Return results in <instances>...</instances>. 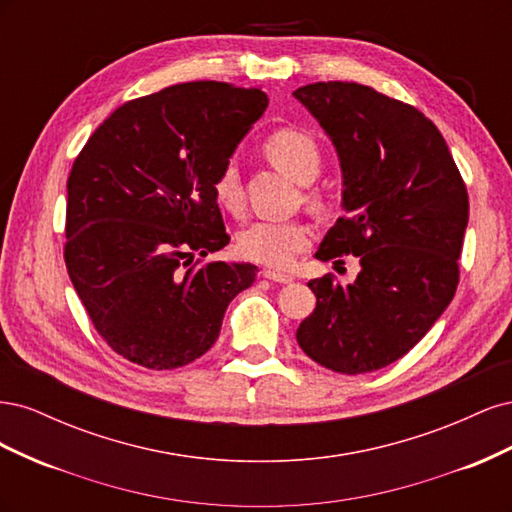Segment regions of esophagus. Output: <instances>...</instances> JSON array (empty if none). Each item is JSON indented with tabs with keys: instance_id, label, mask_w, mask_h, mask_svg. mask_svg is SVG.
<instances>
[{
	"instance_id": "obj_1",
	"label": "esophagus",
	"mask_w": 512,
	"mask_h": 512,
	"mask_svg": "<svg viewBox=\"0 0 512 512\" xmlns=\"http://www.w3.org/2000/svg\"><path fill=\"white\" fill-rule=\"evenodd\" d=\"M262 275L267 277V280L271 282H277V284H292V275H286V273H280V271H273V269H265L262 271Z\"/></svg>"
}]
</instances>
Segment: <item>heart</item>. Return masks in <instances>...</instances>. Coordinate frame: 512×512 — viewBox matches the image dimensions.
<instances>
[{"label":"heart","mask_w":512,"mask_h":512,"mask_svg":"<svg viewBox=\"0 0 512 512\" xmlns=\"http://www.w3.org/2000/svg\"><path fill=\"white\" fill-rule=\"evenodd\" d=\"M265 156L297 183H312L322 168V149L316 138L301 128H277L262 141ZM213 194L230 213L243 209V185L235 162H226L213 179ZM307 200L316 207L327 203L322 190L307 188ZM312 241V228L301 220H258L239 232V254L256 265L286 269Z\"/></svg>","instance_id":"1"}]
</instances>
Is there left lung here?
<instances>
[{
    "label": "left lung",
    "instance_id": "obj_1",
    "mask_svg": "<svg viewBox=\"0 0 512 512\" xmlns=\"http://www.w3.org/2000/svg\"><path fill=\"white\" fill-rule=\"evenodd\" d=\"M327 130L344 170V209L318 260L359 258L356 280L309 282L316 309L301 350L339 374H367L410 352L453 301L468 190L440 130L374 87L329 81L294 91ZM339 269V267H337Z\"/></svg>",
    "mask_w": 512,
    "mask_h": 512
}]
</instances>
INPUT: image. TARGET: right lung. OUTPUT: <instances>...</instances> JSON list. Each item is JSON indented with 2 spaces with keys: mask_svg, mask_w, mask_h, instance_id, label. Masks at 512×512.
Instances as JSON below:
<instances>
[{
  "mask_svg": "<svg viewBox=\"0 0 512 512\" xmlns=\"http://www.w3.org/2000/svg\"><path fill=\"white\" fill-rule=\"evenodd\" d=\"M269 100L220 81L170 85L119 106L68 177L64 260L104 342L147 369H177L220 335L256 280L228 245L213 179Z\"/></svg>",
  "mask_w": 512,
  "mask_h": 512,
  "instance_id": "add662e5",
  "label": "right lung"
}]
</instances>
